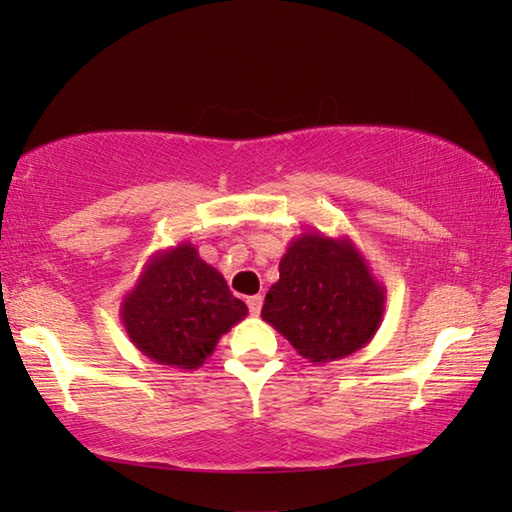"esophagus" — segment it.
<instances>
[{
	"label": "esophagus",
	"mask_w": 512,
	"mask_h": 512,
	"mask_svg": "<svg viewBox=\"0 0 512 512\" xmlns=\"http://www.w3.org/2000/svg\"><path fill=\"white\" fill-rule=\"evenodd\" d=\"M246 302H248L250 314L259 316V311H262V305H264V298H262V296H250Z\"/></svg>",
	"instance_id": "34e87169"
}]
</instances>
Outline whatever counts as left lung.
I'll use <instances>...</instances> for the list:
<instances>
[{
	"label": "left lung",
	"mask_w": 512,
	"mask_h": 512,
	"mask_svg": "<svg viewBox=\"0 0 512 512\" xmlns=\"http://www.w3.org/2000/svg\"><path fill=\"white\" fill-rule=\"evenodd\" d=\"M386 287L350 237L302 232L280 259V280L266 293L262 318L300 357L327 363L372 341L384 320Z\"/></svg>",
	"instance_id": "left-lung-1"
}]
</instances>
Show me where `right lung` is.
<instances>
[{
	"instance_id": "1",
	"label": "right lung",
	"mask_w": 512,
	"mask_h": 512,
	"mask_svg": "<svg viewBox=\"0 0 512 512\" xmlns=\"http://www.w3.org/2000/svg\"><path fill=\"white\" fill-rule=\"evenodd\" d=\"M246 314L225 277L189 241L153 253L119 309L128 339L144 357L183 370L203 366Z\"/></svg>"
}]
</instances>
